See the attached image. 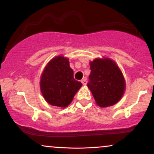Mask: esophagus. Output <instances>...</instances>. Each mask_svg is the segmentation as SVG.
<instances>
[{
  "label": "esophagus",
  "mask_w": 154,
  "mask_h": 154,
  "mask_svg": "<svg viewBox=\"0 0 154 154\" xmlns=\"http://www.w3.org/2000/svg\"><path fill=\"white\" fill-rule=\"evenodd\" d=\"M81 82H82L83 85H86V84H87V79L85 78V79H82V81H81Z\"/></svg>",
  "instance_id": "1"
}]
</instances>
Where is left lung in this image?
<instances>
[{
	"instance_id": "left-lung-1",
	"label": "left lung",
	"mask_w": 154,
	"mask_h": 154,
	"mask_svg": "<svg viewBox=\"0 0 154 154\" xmlns=\"http://www.w3.org/2000/svg\"><path fill=\"white\" fill-rule=\"evenodd\" d=\"M91 75L88 87L100 107L113 106L121 99L125 81L119 66L107 58L95 59L90 63Z\"/></svg>"
}]
</instances>
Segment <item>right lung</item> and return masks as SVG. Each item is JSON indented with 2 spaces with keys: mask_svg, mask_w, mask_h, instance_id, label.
I'll return each mask as SVG.
<instances>
[{
  "mask_svg": "<svg viewBox=\"0 0 154 154\" xmlns=\"http://www.w3.org/2000/svg\"><path fill=\"white\" fill-rule=\"evenodd\" d=\"M82 85V83L74 78L69 59L62 56H56L49 61L40 82L45 100L51 105L62 108L69 105Z\"/></svg>",
  "mask_w": 154,
  "mask_h": 154,
  "instance_id": "obj_1",
  "label": "right lung"
}]
</instances>
